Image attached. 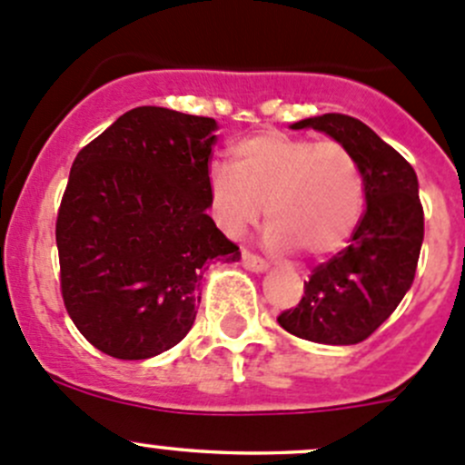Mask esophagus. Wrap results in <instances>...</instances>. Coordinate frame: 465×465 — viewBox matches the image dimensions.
<instances>
[{"label":"esophagus","mask_w":465,"mask_h":465,"mask_svg":"<svg viewBox=\"0 0 465 465\" xmlns=\"http://www.w3.org/2000/svg\"><path fill=\"white\" fill-rule=\"evenodd\" d=\"M241 259H242V265H245L247 270H252V272H265L267 270V261L261 259V256L252 254V252L242 250Z\"/></svg>","instance_id":"esophagus-1"}]
</instances>
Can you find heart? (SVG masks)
Segmentation results:
<instances>
[{
    "mask_svg": "<svg viewBox=\"0 0 465 465\" xmlns=\"http://www.w3.org/2000/svg\"><path fill=\"white\" fill-rule=\"evenodd\" d=\"M215 223L238 236L265 204L267 242L320 259L341 250L362 213V175L340 142L265 130L232 145V166L209 171Z\"/></svg>",
    "mask_w": 465,
    "mask_h": 465,
    "instance_id": "heart-1",
    "label": "heart"
}]
</instances>
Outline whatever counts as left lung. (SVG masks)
<instances>
[{
  "mask_svg": "<svg viewBox=\"0 0 465 465\" xmlns=\"http://www.w3.org/2000/svg\"><path fill=\"white\" fill-rule=\"evenodd\" d=\"M331 134L351 150L362 175L364 209L349 247L312 270L303 297L276 320L302 340L358 344L376 332L414 281L423 245V204L411 163L362 121L322 114L292 124Z\"/></svg>",
  "mask_w": 465,
  "mask_h": 465,
  "instance_id": "8db88e82",
  "label": "left lung"
}]
</instances>
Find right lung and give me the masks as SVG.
Returning a JSON list of instances; mask_svg holds the SVG:
<instances>
[{
	"label": "right lung",
	"instance_id": "right-lung-1",
	"mask_svg": "<svg viewBox=\"0 0 465 465\" xmlns=\"http://www.w3.org/2000/svg\"><path fill=\"white\" fill-rule=\"evenodd\" d=\"M218 128L143 105L76 154L55 220L60 292L92 346L148 360L186 337L209 261L241 259L206 209Z\"/></svg>",
	"mask_w": 465,
	"mask_h": 465
}]
</instances>
